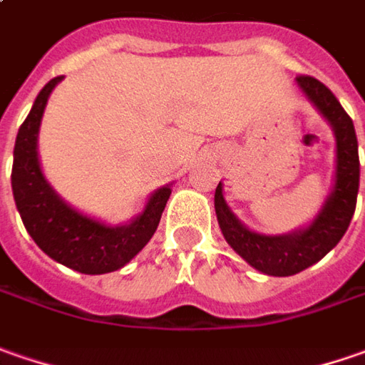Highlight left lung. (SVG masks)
<instances>
[{"label": "left lung", "mask_w": 365, "mask_h": 365, "mask_svg": "<svg viewBox=\"0 0 365 365\" xmlns=\"http://www.w3.org/2000/svg\"><path fill=\"white\" fill-rule=\"evenodd\" d=\"M298 86L309 96V100L325 116L337 138V173L335 190L327 198L325 206L309 229L294 235L267 237L243 227L230 212L222 198V187L218 183L214 194L216 218L229 245L249 265L267 276H292L323 259L337 245L356 212L357 190H359V155L354 120L343 110L333 91L310 75H298Z\"/></svg>", "instance_id": "1"}]
</instances>
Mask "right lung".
Wrapping results in <instances>:
<instances>
[{
    "instance_id": "right-lung-1",
    "label": "right lung",
    "mask_w": 365,
    "mask_h": 365,
    "mask_svg": "<svg viewBox=\"0 0 365 365\" xmlns=\"http://www.w3.org/2000/svg\"><path fill=\"white\" fill-rule=\"evenodd\" d=\"M61 79L63 75L40 89L28 118L18 130L11 167L14 200L26 230L48 257L89 276L116 272L149 243L159 227L171 187L157 190L145 212L124 227H106L58 198L40 171L36 138L46 100Z\"/></svg>"
}]
</instances>
